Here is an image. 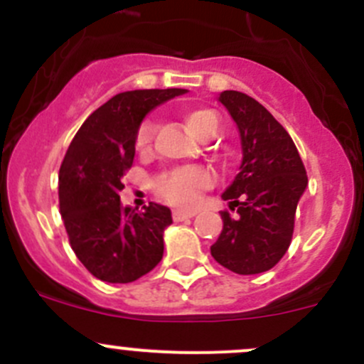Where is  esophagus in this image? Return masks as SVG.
I'll return each mask as SVG.
<instances>
[{
	"instance_id": "esophagus-1",
	"label": "esophagus",
	"mask_w": 364,
	"mask_h": 364,
	"mask_svg": "<svg viewBox=\"0 0 364 364\" xmlns=\"http://www.w3.org/2000/svg\"><path fill=\"white\" fill-rule=\"evenodd\" d=\"M196 215L197 211H186V209H174V211H172V218H174L176 222H183V220L193 218Z\"/></svg>"
}]
</instances>
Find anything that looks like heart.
<instances>
[{
    "mask_svg": "<svg viewBox=\"0 0 364 364\" xmlns=\"http://www.w3.org/2000/svg\"><path fill=\"white\" fill-rule=\"evenodd\" d=\"M186 127L196 137L204 139L205 135L216 134L218 119L209 109H196L185 117ZM155 124L144 121L137 132V148H146L153 137ZM213 185V176L203 167H179L161 174L155 181L156 193L167 203L179 208H192L199 200L200 192Z\"/></svg>",
    "mask_w": 364,
    "mask_h": 364,
    "instance_id": "obj_1",
    "label": "heart"
}]
</instances>
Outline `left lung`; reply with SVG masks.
<instances>
[{
    "mask_svg": "<svg viewBox=\"0 0 364 364\" xmlns=\"http://www.w3.org/2000/svg\"><path fill=\"white\" fill-rule=\"evenodd\" d=\"M216 100L236 123L243 159L222 193L240 216L222 213L223 229L211 255L234 273L259 274L291 245L297 203L308 186L306 171L291 135L255 98L222 91Z\"/></svg>",
    "mask_w": 364,
    "mask_h": 364,
    "instance_id": "1",
    "label": "left lung"
}]
</instances>
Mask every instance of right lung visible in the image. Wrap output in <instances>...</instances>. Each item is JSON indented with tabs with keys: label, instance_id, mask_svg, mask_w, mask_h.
Instances as JSON below:
<instances>
[{
	"label": "right lung",
	"instance_id": "right-lung-1",
	"mask_svg": "<svg viewBox=\"0 0 364 364\" xmlns=\"http://www.w3.org/2000/svg\"><path fill=\"white\" fill-rule=\"evenodd\" d=\"M186 90L123 91L91 114L70 142L60 168V211L77 259L98 280L130 284L164 257L167 205L123 208L119 192L132 167L142 121Z\"/></svg>",
	"mask_w": 364,
	"mask_h": 364
}]
</instances>
